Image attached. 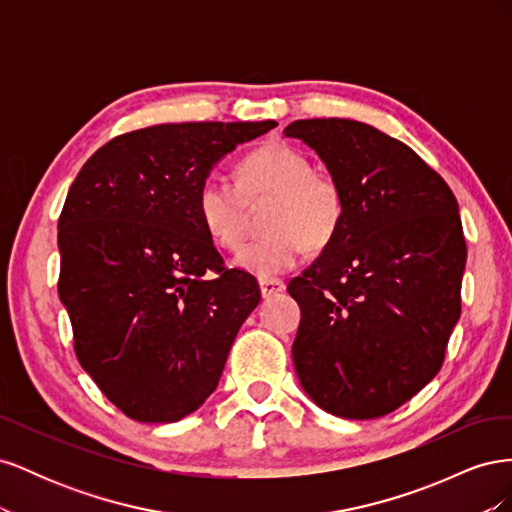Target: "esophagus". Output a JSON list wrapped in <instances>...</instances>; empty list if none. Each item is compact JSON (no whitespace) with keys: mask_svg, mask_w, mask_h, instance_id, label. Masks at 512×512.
Returning <instances> with one entry per match:
<instances>
[{"mask_svg":"<svg viewBox=\"0 0 512 512\" xmlns=\"http://www.w3.org/2000/svg\"><path fill=\"white\" fill-rule=\"evenodd\" d=\"M258 286H260V294L265 299L273 297V294H277V292H284V288H286V284L282 280H260Z\"/></svg>","mask_w":512,"mask_h":512,"instance_id":"esophagus-1","label":"esophagus"}]
</instances>
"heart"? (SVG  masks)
Returning a JSON list of instances; mask_svg holds the SVG:
<instances>
[{"label":"heart","instance_id":"heart-1","mask_svg":"<svg viewBox=\"0 0 512 512\" xmlns=\"http://www.w3.org/2000/svg\"><path fill=\"white\" fill-rule=\"evenodd\" d=\"M239 181L211 175L200 183L196 207L209 237L237 252L250 224V207L267 200L260 215L265 235L237 256V267L258 277L286 273L303 250L322 252L344 224L346 196L331 175L316 173L303 151L286 143L258 147L241 160Z\"/></svg>","mask_w":512,"mask_h":512}]
</instances>
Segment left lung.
Segmentation results:
<instances>
[{"mask_svg": "<svg viewBox=\"0 0 512 512\" xmlns=\"http://www.w3.org/2000/svg\"><path fill=\"white\" fill-rule=\"evenodd\" d=\"M346 196L337 237L288 284L301 307L292 361L335 416L378 418L438 374L461 314L466 239L455 194L397 138L352 119H299Z\"/></svg>", "mask_w": 512, "mask_h": 512, "instance_id": "left-lung-1", "label": "left lung"}]
</instances>
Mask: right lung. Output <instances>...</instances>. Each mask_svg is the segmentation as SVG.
<instances>
[{"mask_svg":"<svg viewBox=\"0 0 512 512\" xmlns=\"http://www.w3.org/2000/svg\"><path fill=\"white\" fill-rule=\"evenodd\" d=\"M275 126L134 130L100 147L72 183L59 215V299L76 359L134 421L175 423L203 406L260 303L254 277L224 267L196 198L226 153Z\"/></svg>","mask_w":512,"mask_h":512,"instance_id":"1","label":"right lung"}]
</instances>
